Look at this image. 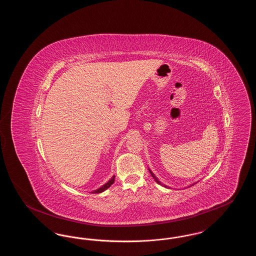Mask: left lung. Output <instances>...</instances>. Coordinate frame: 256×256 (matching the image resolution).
<instances>
[{
	"label": "left lung",
	"instance_id": "obj_1",
	"mask_svg": "<svg viewBox=\"0 0 256 256\" xmlns=\"http://www.w3.org/2000/svg\"><path fill=\"white\" fill-rule=\"evenodd\" d=\"M150 174H152V178H154V180H156V182H158L159 184H161V183L159 182L158 180V178H156V176H154V174H152V172H150Z\"/></svg>",
	"mask_w": 256,
	"mask_h": 256
}]
</instances>
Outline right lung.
<instances>
[{"mask_svg":"<svg viewBox=\"0 0 256 256\" xmlns=\"http://www.w3.org/2000/svg\"><path fill=\"white\" fill-rule=\"evenodd\" d=\"M114 178H115V176H113V178L110 180V182H108L106 183V184H104V186H102L100 188H98V190H96V191H93L92 192V194H95V193H102V192H104V190H106L108 188H110V186L113 184V182H114Z\"/></svg>","mask_w":256,"mask_h":256,"instance_id":"add662e5","label":"right lung"}]
</instances>
